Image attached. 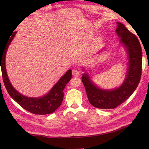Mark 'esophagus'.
<instances>
[{
  "label": "esophagus",
  "instance_id": "esophagus-1",
  "mask_svg": "<svg viewBox=\"0 0 149 149\" xmlns=\"http://www.w3.org/2000/svg\"><path fill=\"white\" fill-rule=\"evenodd\" d=\"M72 74L74 76H79L80 75V71L77 69H73L72 70Z\"/></svg>",
  "mask_w": 149,
  "mask_h": 149
}]
</instances>
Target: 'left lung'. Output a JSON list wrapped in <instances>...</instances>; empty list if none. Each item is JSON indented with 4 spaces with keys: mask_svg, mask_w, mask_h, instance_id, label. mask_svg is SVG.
Instances as JSON below:
<instances>
[{
    "mask_svg": "<svg viewBox=\"0 0 149 149\" xmlns=\"http://www.w3.org/2000/svg\"><path fill=\"white\" fill-rule=\"evenodd\" d=\"M117 24L116 31L127 49L129 60L127 76L123 84L114 89L104 90L96 86L87 73H84L81 77L89 102L100 109H114L123 103L132 95L141 78L142 52L141 44L136 36L125 25L119 22Z\"/></svg>",
    "mask_w": 149,
    "mask_h": 149,
    "instance_id": "obj_1",
    "label": "left lung"
}]
</instances>
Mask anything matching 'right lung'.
<instances>
[{
  "instance_id": "right-lung-1",
  "label": "right lung",
  "mask_w": 149,
  "mask_h": 149,
  "mask_svg": "<svg viewBox=\"0 0 149 149\" xmlns=\"http://www.w3.org/2000/svg\"><path fill=\"white\" fill-rule=\"evenodd\" d=\"M16 33L17 31H13L3 52L2 53H0V68L1 67L4 85L11 97L26 111L34 114L45 115L51 114L55 111L61 104L64 96L63 90L66 84L70 81L72 77L71 70H69L68 71L45 96L41 97H29L22 95L17 91L11 84L7 74L5 63L7 48L14 38Z\"/></svg>"
}]
</instances>
